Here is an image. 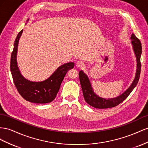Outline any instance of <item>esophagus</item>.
<instances>
[{"instance_id":"1","label":"esophagus","mask_w":148,"mask_h":148,"mask_svg":"<svg viewBox=\"0 0 148 148\" xmlns=\"http://www.w3.org/2000/svg\"><path fill=\"white\" fill-rule=\"evenodd\" d=\"M76 66L77 67H79V68H82V67H83L84 66V64L82 61H79L76 63Z\"/></svg>"}]
</instances>
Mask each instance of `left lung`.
<instances>
[{
    "instance_id": "8db88e82",
    "label": "left lung",
    "mask_w": 148,
    "mask_h": 148,
    "mask_svg": "<svg viewBox=\"0 0 148 148\" xmlns=\"http://www.w3.org/2000/svg\"><path fill=\"white\" fill-rule=\"evenodd\" d=\"M130 39L132 40V44L133 45L134 52L136 58V75H135V78L133 83L132 84V85L130 86V87L127 90L120 96H118L116 97L113 99H108L100 97L97 95H96L94 90H93V88L92 87L90 81L88 79L87 75L82 71H79V79L83 92L84 98L85 99L86 102L88 105H90V106L100 109L115 107L127 98L128 95L130 94V93L134 89V88L136 86L139 79H140L141 73V64L140 61V58L142 52V47L140 40L134 34L132 35Z\"/></svg>"
}]
</instances>
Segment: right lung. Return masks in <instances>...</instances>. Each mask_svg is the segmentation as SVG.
Returning a JSON list of instances; mask_svg holds the SVG:
<instances>
[{
	"label": "right lung",
	"mask_w": 148,
	"mask_h": 148,
	"mask_svg": "<svg viewBox=\"0 0 148 148\" xmlns=\"http://www.w3.org/2000/svg\"><path fill=\"white\" fill-rule=\"evenodd\" d=\"M23 29L16 36L14 50L11 54L10 71L14 83L20 95L27 101L36 103H49L55 99L63 79L67 71L73 68L74 63L68 62L61 65L48 79L44 81H28L21 74L16 62L18 44Z\"/></svg>",
	"instance_id": "add662e5"
}]
</instances>
